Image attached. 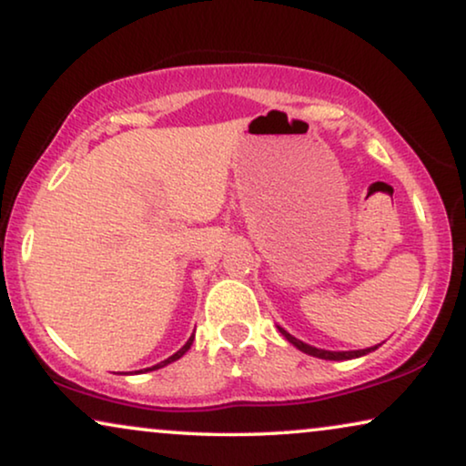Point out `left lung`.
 Returning a JSON list of instances; mask_svg holds the SVG:
<instances>
[{
    "instance_id": "1",
    "label": "left lung",
    "mask_w": 466,
    "mask_h": 466,
    "mask_svg": "<svg viewBox=\"0 0 466 466\" xmlns=\"http://www.w3.org/2000/svg\"><path fill=\"white\" fill-rule=\"evenodd\" d=\"M279 333H282L286 339H289L292 346L297 350H301V352L309 354V356H316V359H324V360H350V359H359V356H365L369 352H373V350H378V346L373 348H367V350H352V352H330V350H318L314 346H308V343H303L301 339H297V337H292L290 333H286L282 327H278Z\"/></svg>"
}]
</instances>
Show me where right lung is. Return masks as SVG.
<instances>
[{"mask_svg": "<svg viewBox=\"0 0 466 466\" xmlns=\"http://www.w3.org/2000/svg\"><path fill=\"white\" fill-rule=\"evenodd\" d=\"M193 339H195V335H190V339H188L187 343H184V346H182L180 350H177V352H176L174 356H169L167 360L158 362V365H155V367H150V369H144V371H155V369H161V367H165V365H169V362H174V360H177V359H182V356L187 354L188 350H190V346H193ZM137 373H142V371H137Z\"/></svg>", "mask_w": 466, "mask_h": 466, "instance_id": "add662e5", "label": "right lung"}]
</instances>
